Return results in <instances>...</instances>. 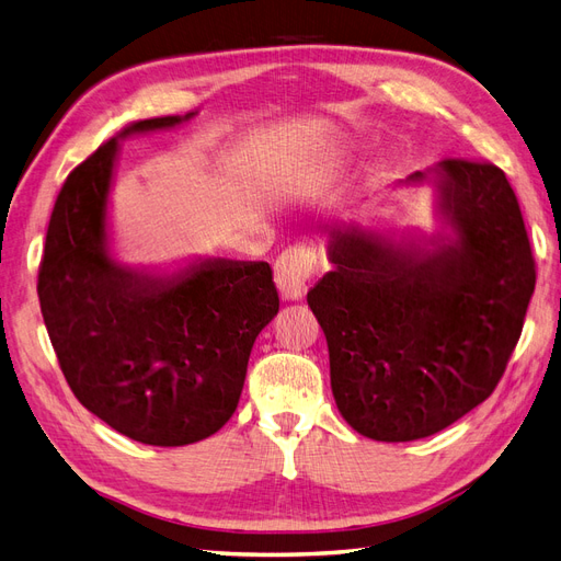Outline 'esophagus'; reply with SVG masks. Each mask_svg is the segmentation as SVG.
<instances>
[{"label": "esophagus", "instance_id": "1", "mask_svg": "<svg viewBox=\"0 0 561 561\" xmlns=\"http://www.w3.org/2000/svg\"><path fill=\"white\" fill-rule=\"evenodd\" d=\"M276 285L285 299H301L318 271L316 250L309 245H290L276 260Z\"/></svg>", "mask_w": 561, "mask_h": 561}]
</instances>
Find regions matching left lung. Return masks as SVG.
Here are the masks:
<instances>
[{
  "mask_svg": "<svg viewBox=\"0 0 561 561\" xmlns=\"http://www.w3.org/2000/svg\"><path fill=\"white\" fill-rule=\"evenodd\" d=\"M431 178L458 245L400 252L363 229H336L334 268L307 295L328 339L339 412L379 443L428 437L494 393L536 287L501 168L445 159Z\"/></svg>",
  "mask_w": 561,
  "mask_h": 561,
  "instance_id": "8db88e82",
  "label": "left lung"
}]
</instances>
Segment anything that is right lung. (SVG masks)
Segmentation results:
<instances>
[{
  "mask_svg": "<svg viewBox=\"0 0 561 561\" xmlns=\"http://www.w3.org/2000/svg\"><path fill=\"white\" fill-rule=\"evenodd\" d=\"M142 118L122 135L192 118ZM118 135L67 175L39 264L37 295L77 400L142 445L182 447L217 433L239 407L254 339L278 313L266 262H203L173 278L118 266L105 208Z\"/></svg>",
  "mask_w": 561,
  "mask_h": 561,
  "instance_id": "obj_1",
  "label": "right lung"
}]
</instances>
